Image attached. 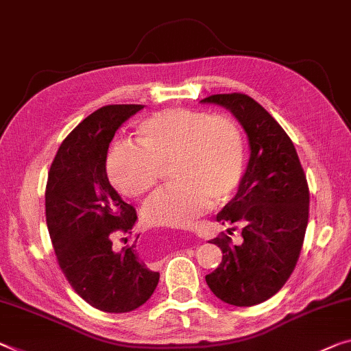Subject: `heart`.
Listing matches in <instances>:
<instances>
[{
  "mask_svg": "<svg viewBox=\"0 0 351 351\" xmlns=\"http://www.w3.org/2000/svg\"><path fill=\"white\" fill-rule=\"evenodd\" d=\"M136 143L116 145L106 157L112 186L139 197L157 185L171 166L174 186L150 196L143 219L150 226L186 228L210 208L224 206L240 191L247 168V149L235 121L191 108H168L136 127Z\"/></svg>",
  "mask_w": 351,
  "mask_h": 351,
  "instance_id": "obj_1",
  "label": "heart"
}]
</instances>
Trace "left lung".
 Listing matches in <instances>:
<instances>
[{
  "label": "left lung",
  "mask_w": 351,
  "mask_h": 351,
  "mask_svg": "<svg viewBox=\"0 0 351 351\" xmlns=\"http://www.w3.org/2000/svg\"><path fill=\"white\" fill-rule=\"evenodd\" d=\"M202 101L230 110L251 147L243 185L217 215L232 230L240 228L243 241L232 245L224 232L210 241L223 261L206 281L224 303L254 306L278 293L293 273L309 219V186L292 139L254 99L230 93Z\"/></svg>",
  "instance_id": "obj_1"
}]
</instances>
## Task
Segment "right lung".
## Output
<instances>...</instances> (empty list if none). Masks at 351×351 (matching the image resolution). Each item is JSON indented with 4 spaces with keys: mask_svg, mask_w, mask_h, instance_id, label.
Instances as JSON below:
<instances>
[{
    "mask_svg": "<svg viewBox=\"0 0 351 351\" xmlns=\"http://www.w3.org/2000/svg\"><path fill=\"white\" fill-rule=\"evenodd\" d=\"M143 108L106 105L80 122L59 145L45 188L59 268L86 303L116 314L143 306L160 279L134 245L112 250L114 235L130 234L136 212L108 180L106 154L117 128Z\"/></svg>",
    "mask_w": 351,
    "mask_h": 351,
    "instance_id": "1",
    "label": "right lung"
}]
</instances>
